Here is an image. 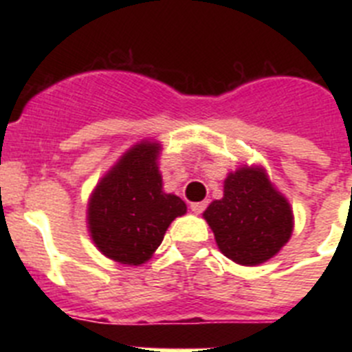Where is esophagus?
<instances>
[{
    "label": "esophagus",
    "mask_w": 352,
    "mask_h": 352,
    "mask_svg": "<svg viewBox=\"0 0 352 352\" xmlns=\"http://www.w3.org/2000/svg\"><path fill=\"white\" fill-rule=\"evenodd\" d=\"M206 206H208V203L206 201H203V203H192L190 204V210L194 211V213H203L204 210H206Z\"/></svg>",
    "instance_id": "obj_1"
}]
</instances>
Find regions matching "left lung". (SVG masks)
<instances>
[{
  "label": "left lung",
  "instance_id": "8db88e82",
  "mask_svg": "<svg viewBox=\"0 0 352 352\" xmlns=\"http://www.w3.org/2000/svg\"><path fill=\"white\" fill-rule=\"evenodd\" d=\"M203 217L223 256L257 266L276 256L294 227L291 204L276 190L263 167H239L223 182V197Z\"/></svg>",
  "mask_w": 352,
  "mask_h": 352
}]
</instances>
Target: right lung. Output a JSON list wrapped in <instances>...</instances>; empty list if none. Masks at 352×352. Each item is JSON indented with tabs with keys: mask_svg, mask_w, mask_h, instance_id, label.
Segmentation results:
<instances>
[{
	"mask_svg": "<svg viewBox=\"0 0 352 352\" xmlns=\"http://www.w3.org/2000/svg\"><path fill=\"white\" fill-rule=\"evenodd\" d=\"M160 144L141 141L96 185L88 204L93 243L109 259L139 266L160 247L167 227L186 213L178 195L162 190Z\"/></svg>",
	"mask_w": 352,
	"mask_h": 352,
	"instance_id": "add662e5",
	"label": "right lung"
}]
</instances>
